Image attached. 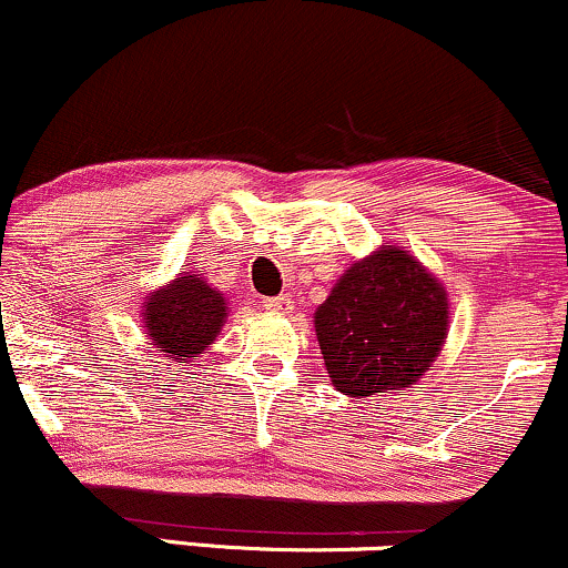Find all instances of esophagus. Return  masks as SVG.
Instances as JSON below:
<instances>
[{"label":"esophagus","mask_w":568,"mask_h":568,"mask_svg":"<svg viewBox=\"0 0 568 568\" xmlns=\"http://www.w3.org/2000/svg\"><path fill=\"white\" fill-rule=\"evenodd\" d=\"M265 307H268L271 313H292L295 311V300L290 295H278V297L265 300Z\"/></svg>","instance_id":"esophagus-1"}]
</instances>
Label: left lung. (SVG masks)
<instances>
[{
	"instance_id": "obj_1",
	"label": "left lung",
	"mask_w": 568,
	"mask_h": 568,
	"mask_svg": "<svg viewBox=\"0 0 568 568\" xmlns=\"http://www.w3.org/2000/svg\"><path fill=\"white\" fill-rule=\"evenodd\" d=\"M313 324L328 379L363 400L429 371L450 332V300L416 255L387 242L347 265Z\"/></svg>"
}]
</instances>
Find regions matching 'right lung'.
I'll use <instances>...</instances> for the list:
<instances>
[{
	"label": "right lung",
	"mask_w": 568,
	"mask_h": 568,
	"mask_svg": "<svg viewBox=\"0 0 568 568\" xmlns=\"http://www.w3.org/2000/svg\"><path fill=\"white\" fill-rule=\"evenodd\" d=\"M229 303L200 271L176 273V278L152 290L142 303V326L150 345L171 363H194L226 326Z\"/></svg>",
	"instance_id": "1"
}]
</instances>
